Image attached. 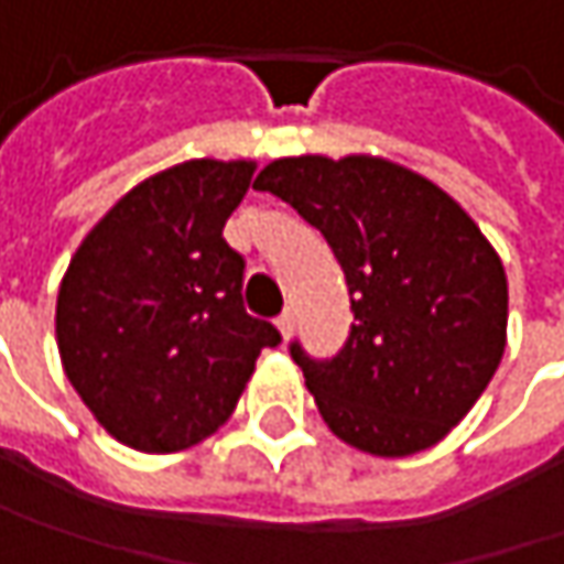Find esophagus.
<instances>
[{
    "mask_svg": "<svg viewBox=\"0 0 564 564\" xmlns=\"http://www.w3.org/2000/svg\"><path fill=\"white\" fill-rule=\"evenodd\" d=\"M275 327H279L282 340H289V337H292V330H295V314H292V311H282V314H279V321H275Z\"/></svg>",
    "mask_w": 564,
    "mask_h": 564,
    "instance_id": "1",
    "label": "esophagus"
}]
</instances>
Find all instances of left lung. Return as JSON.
<instances>
[{
  "label": "left lung",
  "instance_id": "1",
  "mask_svg": "<svg viewBox=\"0 0 564 564\" xmlns=\"http://www.w3.org/2000/svg\"><path fill=\"white\" fill-rule=\"evenodd\" d=\"M253 188L289 202L340 262L352 327L330 359L295 340L324 423L398 459L436 446L481 398L507 340V275L478 224L379 156H285Z\"/></svg>",
  "mask_w": 564,
  "mask_h": 564
}]
</instances>
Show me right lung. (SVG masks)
Returning <instances> with one entry per match:
<instances>
[{"instance_id":"add662e5","label":"right lung","mask_w":564,"mask_h":564,"mask_svg":"<svg viewBox=\"0 0 564 564\" xmlns=\"http://www.w3.org/2000/svg\"><path fill=\"white\" fill-rule=\"evenodd\" d=\"M253 163L188 160L134 185L61 282L63 372L124 446L180 453L221 426L279 330L243 307V257L224 224Z\"/></svg>"}]
</instances>
